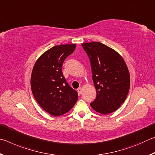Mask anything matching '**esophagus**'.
<instances>
[{"label": "esophagus", "instance_id": "1", "mask_svg": "<svg viewBox=\"0 0 155 155\" xmlns=\"http://www.w3.org/2000/svg\"><path fill=\"white\" fill-rule=\"evenodd\" d=\"M77 91H78V94H82V92H83V89L81 88V87H79L77 90Z\"/></svg>", "mask_w": 155, "mask_h": 155}]
</instances>
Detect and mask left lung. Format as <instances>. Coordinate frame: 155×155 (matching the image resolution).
I'll return each mask as SVG.
<instances>
[{
    "mask_svg": "<svg viewBox=\"0 0 155 155\" xmlns=\"http://www.w3.org/2000/svg\"><path fill=\"white\" fill-rule=\"evenodd\" d=\"M82 46L90 57L97 94L90 105L99 114H111L119 109L129 91L127 65L118 52L105 44L93 41L83 43Z\"/></svg>",
    "mask_w": 155,
    "mask_h": 155,
    "instance_id": "left-lung-1",
    "label": "left lung"
}]
</instances>
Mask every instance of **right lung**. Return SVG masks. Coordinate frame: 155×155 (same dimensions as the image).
<instances>
[{
	"label": "right lung",
	"mask_w": 155,
	"mask_h": 155,
	"mask_svg": "<svg viewBox=\"0 0 155 155\" xmlns=\"http://www.w3.org/2000/svg\"><path fill=\"white\" fill-rule=\"evenodd\" d=\"M76 46L77 44H72L52 47L37 59L33 68V95L39 105L53 116L65 114L77 101V92L70 87L61 71L63 62Z\"/></svg>",
	"instance_id": "add662e5"
}]
</instances>
